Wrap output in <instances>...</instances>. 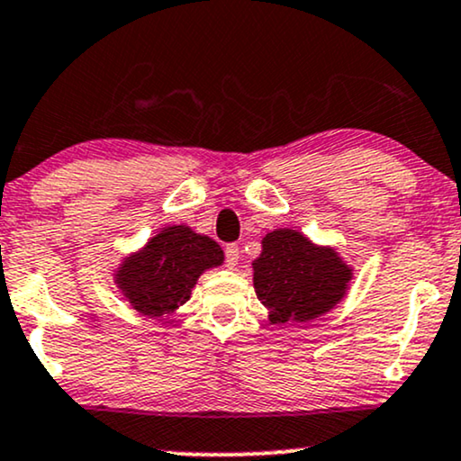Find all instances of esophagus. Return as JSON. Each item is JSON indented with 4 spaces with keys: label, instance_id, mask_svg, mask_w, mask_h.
I'll use <instances>...</instances> for the list:
<instances>
[{
    "label": "esophagus",
    "instance_id": "obj_1",
    "mask_svg": "<svg viewBox=\"0 0 461 461\" xmlns=\"http://www.w3.org/2000/svg\"><path fill=\"white\" fill-rule=\"evenodd\" d=\"M240 262V247L238 245H227L225 247V264L227 268H234Z\"/></svg>",
    "mask_w": 461,
    "mask_h": 461
}]
</instances>
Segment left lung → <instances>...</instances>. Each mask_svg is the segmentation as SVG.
Masks as SVG:
<instances>
[{
    "instance_id": "obj_1",
    "label": "left lung",
    "mask_w": 461,
    "mask_h": 461,
    "mask_svg": "<svg viewBox=\"0 0 461 461\" xmlns=\"http://www.w3.org/2000/svg\"><path fill=\"white\" fill-rule=\"evenodd\" d=\"M352 268L332 247L313 245L301 231L281 227L262 240L253 262V287L273 324L309 321L346 296Z\"/></svg>"
}]
</instances>
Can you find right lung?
<instances>
[{"label":"right lung","instance_id":"right-lung-1","mask_svg":"<svg viewBox=\"0 0 461 461\" xmlns=\"http://www.w3.org/2000/svg\"><path fill=\"white\" fill-rule=\"evenodd\" d=\"M223 259L212 238L195 234L186 225H171L124 258L113 279L132 309L158 320L176 313L191 298L203 270L221 266Z\"/></svg>","mask_w":461,"mask_h":461}]
</instances>
